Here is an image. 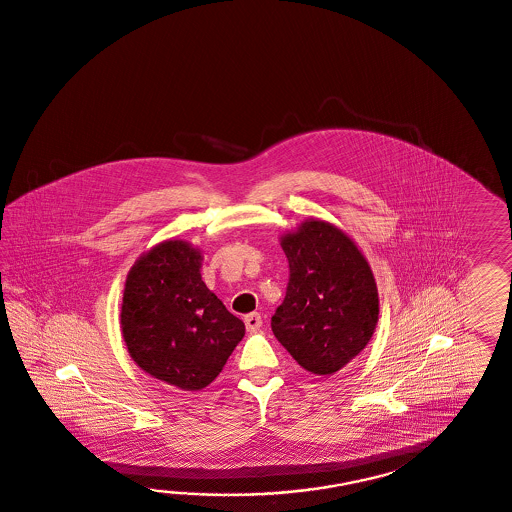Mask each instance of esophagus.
I'll return each mask as SVG.
<instances>
[{
    "instance_id": "34e87169",
    "label": "esophagus",
    "mask_w": 512,
    "mask_h": 512,
    "mask_svg": "<svg viewBox=\"0 0 512 512\" xmlns=\"http://www.w3.org/2000/svg\"><path fill=\"white\" fill-rule=\"evenodd\" d=\"M244 322H246L248 332H257L263 326V318H261L259 313H249V315L244 317Z\"/></svg>"
}]
</instances>
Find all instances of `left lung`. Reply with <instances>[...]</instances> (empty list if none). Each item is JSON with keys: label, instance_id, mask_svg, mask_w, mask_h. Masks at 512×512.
Masks as SVG:
<instances>
[{"label": "left lung", "instance_id": "8db88e82", "mask_svg": "<svg viewBox=\"0 0 512 512\" xmlns=\"http://www.w3.org/2000/svg\"><path fill=\"white\" fill-rule=\"evenodd\" d=\"M289 261L285 300L272 332L305 371L330 376L373 337L378 292L371 266L348 236L326 221H305L281 238Z\"/></svg>", "mask_w": 512, "mask_h": 512}]
</instances>
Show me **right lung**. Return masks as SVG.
Instances as JSON below:
<instances>
[{
	"instance_id": "right-lung-1",
	"label": "right lung",
	"mask_w": 512,
	"mask_h": 512,
	"mask_svg": "<svg viewBox=\"0 0 512 512\" xmlns=\"http://www.w3.org/2000/svg\"><path fill=\"white\" fill-rule=\"evenodd\" d=\"M121 328L128 352L167 386L199 391L221 373L246 326L201 279V253L167 240L126 277Z\"/></svg>"
}]
</instances>
